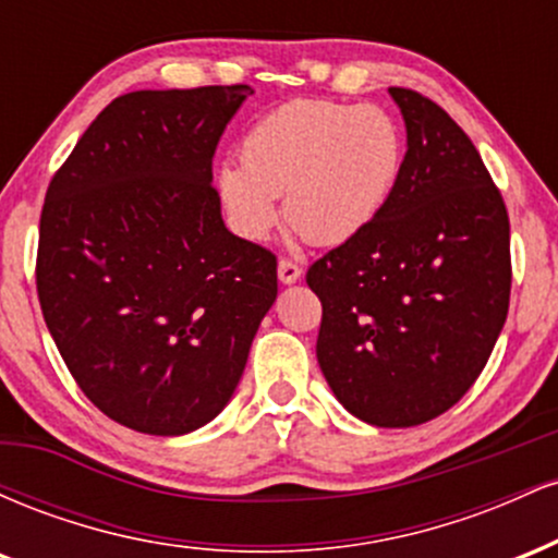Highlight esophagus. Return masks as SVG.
Instances as JSON below:
<instances>
[{"mask_svg": "<svg viewBox=\"0 0 558 558\" xmlns=\"http://www.w3.org/2000/svg\"><path fill=\"white\" fill-rule=\"evenodd\" d=\"M278 278H280V283H286V286L296 283V280L301 278V267L291 259H280L278 262Z\"/></svg>", "mask_w": 558, "mask_h": 558, "instance_id": "obj_1", "label": "esophagus"}]
</instances>
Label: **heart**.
I'll return each instance as SVG.
<instances>
[{"mask_svg": "<svg viewBox=\"0 0 558 558\" xmlns=\"http://www.w3.org/2000/svg\"><path fill=\"white\" fill-rule=\"evenodd\" d=\"M239 159L217 172V196L235 233L267 239L286 196V220L301 235L338 246L386 213L407 165V136L377 105L296 99L243 133Z\"/></svg>", "mask_w": 558, "mask_h": 558, "instance_id": "1", "label": "heart"}]
</instances>
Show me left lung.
Instances as JSON below:
<instances>
[{
    "instance_id": "obj_1",
    "label": "left lung",
    "mask_w": 558,
    "mask_h": 558,
    "mask_svg": "<svg viewBox=\"0 0 558 558\" xmlns=\"http://www.w3.org/2000/svg\"><path fill=\"white\" fill-rule=\"evenodd\" d=\"M407 125L393 198L317 259V362L345 412L414 427L483 373L509 312V215L470 136L435 101L388 88Z\"/></svg>"
}]
</instances>
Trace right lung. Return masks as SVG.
I'll return each instance as SVG.
<instances>
[{
    "label": "right lung",
    "mask_w": 558,
    "mask_h": 558,
    "mask_svg": "<svg viewBox=\"0 0 558 558\" xmlns=\"http://www.w3.org/2000/svg\"><path fill=\"white\" fill-rule=\"evenodd\" d=\"M252 86L131 92L49 183L36 288L70 375L107 417L185 435L226 409L278 262L226 228L213 157Z\"/></svg>",
    "instance_id": "add662e5"
}]
</instances>
